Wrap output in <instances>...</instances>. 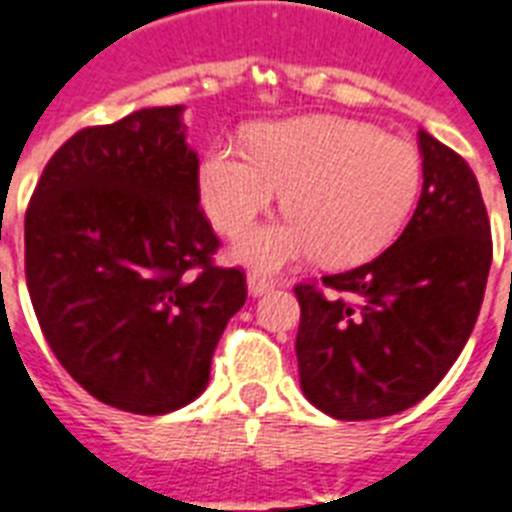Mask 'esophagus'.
I'll list each match as a JSON object with an SVG mask.
<instances>
[{"label":"esophagus","mask_w":512,"mask_h":512,"mask_svg":"<svg viewBox=\"0 0 512 512\" xmlns=\"http://www.w3.org/2000/svg\"><path fill=\"white\" fill-rule=\"evenodd\" d=\"M247 286H249V294L260 296V294H265V291L276 289L278 278L268 276V273H263V270H249Z\"/></svg>","instance_id":"obj_1"}]
</instances>
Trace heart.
Masks as SVG:
<instances>
[{"instance_id":"obj_1","label":"heart","mask_w":512,"mask_h":512,"mask_svg":"<svg viewBox=\"0 0 512 512\" xmlns=\"http://www.w3.org/2000/svg\"><path fill=\"white\" fill-rule=\"evenodd\" d=\"M283 190L294 216L239 239V260L281 268L320 252L330 265L362 263L388 247L414 213L422 158L375 124L304 117L260 124L249 150L221 140L200 169V197L223 234L247 231Z\"/></svg>"}]
</instances>
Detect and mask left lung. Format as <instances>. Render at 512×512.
Returning a JSON list of instances; mask_svg holds the SVG:
<instances>
[{"label":"left lung","mask_w":512,"mask_h":512,"mask_svg":"<svg viewBox=\"0 0 512 512\" xmlns=\"http://www.w3.org/2000/svg\"><path fill=\"white\" fill-rule=\"evenodd\" d=\"M424 187L382 255L302 281L296 362L302 390L343 422L382 419L427 398L466 346L492 265V229L474 171L419 130Z\"/></svg>","instance_id":"8db88e82"}]
</instances>
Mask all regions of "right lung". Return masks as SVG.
I'll return each mask as SVG.
<instances>
[{
	"instance_id": "add662e5",
	"label": "right lung",
	"mask_w": 512,
	"mask_h": 512,
	"mask_svg": "<svg viewBox=\"0 0 512 512\" xmlns=\"http://www.w3.org/2000/svg\"><path fill=\"white\" fill-rule=\"evenodd\" d=\"M182 106L85 127L49 158L25 210V281L49 349L96 401L174 411L203 393L242 268L200 208Z\"/></svg>"
}]
</instances>
